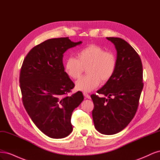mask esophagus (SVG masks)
<instances>
[{
	"mask_svg": "<svg viewBox=\"0 0 160 160\" xmlns=\"http://www.w3.org/2000/svg\"><path fill=\"white\" fill-rule=\"evenodd\" d=\"M83 95L85 96V98H87V99H91V96L88 93H85V92H84V93H83Z\"/></svg>",
	"mask_w": 160,
	"mask_h": 160,
	"instance_id": "esophagus-1",
	"label": "esophagus"
}]
</instances>
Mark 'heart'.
I'll return each mask as SVG.
<instances>
[{
	"mask_svg": "<svg viewBox=\"0 0 160 160\" xmlns=\"http://www.w3.org/2000/svg\"><path fill=\"white\" fill-rule=\"evenodd\" d=\"M117 60L113 52L105 51L97 45H89L77 52V58L67 57L64 63L65 71L70 78L79 79L86 67L88 74L76 83V88L83 91H91L98 87L101 81L107 82L113 75Z\"/></svg>",
	"mask_w": 160,
	"mask_h": 160,
	"instance_id": "obj_1",
	"label": "heart"
}]
</instances>
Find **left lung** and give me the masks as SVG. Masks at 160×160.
<instances>
[{
  "instance_id": "left-lung-1",
  "label": "left lung",
  "mask_w": 160,
  "mask_h": 160,
  "mask_svg": "<svg viewBox=\"0 0 160 160\" xmlns=\"http://www.w3.org/2000/svg\"><path fill=\"white\" fill-rule=\"evenodd\" d=\"M117 51V66L111 78L97 91L108 98L92 94V116L95 129L104 135L123 130L135 115L143 89V67L138 52L128 42L107 37Z\"/></svg>"
}]
</instances>
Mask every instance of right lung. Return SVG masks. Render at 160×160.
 <instances>
[{"label": "right lung", "instance_id": "add662e5", "mask_svg": "<svg viewBox=\"0 0 160 160\" xmlns=\"http://www.w3.org/2000/svg\"><path fill=\"white\" fill-rule=\"evenodd\" d=\"M81 43L69 37L51 38L34 47L22 62L19 82L24 107L36 126L51 138L71 133L72 113L84 99L81 91L67 95L75 84L62 63L63 53Z\"/></svg>", "mask_w": 160, "mask_h": 160}]
</instances>
